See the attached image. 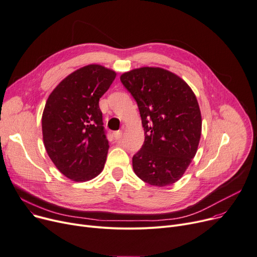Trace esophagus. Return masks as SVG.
Instances as JSON below:
<instances>
[{"label":"esophagus","mask_w":257,"mask_h":257,"mask_svg":"<svg viewBox=\"0 0 257 257\" xmlns=\"http://www.w3.org/2000/svg\"><path fill=\"white\" fill-rule=\"evenodd\" d=\"M122 135H123V132L122 131H115V132H113V138L115 139V140H119L122 138Z\"/></svg>","instance_id":"esophagus-1"}]
</instances>
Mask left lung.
I'll use <instances>...</instances> for the list:
<instances>
[{
	"label": "left lung",
	"instance_id": "8db88e82",
	"mask_svg": "<svg viewBox=\"0 0 257 257\" xmlns=\"http://www.w3.org/2000/svg\"><path fill=\"white\" fill-rule=\"evenodd\" d=\"M138 103L145 143L132 158L135 175L164 187L179 181L197 152L201 114L191 88L159 67H142L121 75Z\"/></svg>",
	"mask_w": 257,
	"mask_h": 257
}]
</instances>
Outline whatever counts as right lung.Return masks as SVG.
<instances>
[{
  "instance_id": "add662e5",
  "label": "right lung",
  "mask_w": 257,
  "mask_h": 257,
  "mask_svg": "<svg viewBox=\"0 0 257 257\" xmlns=\"http://www.w3.org/2000/svg\"><path fill=\"white\" fill-rule=\"evenodd\" d=\"M115 76L101 65L84 66L64 78L46 101L44 147L56 167L72 181H90L104 168L109 145L99 99Z\"/></svg>"
}]
</instances>
